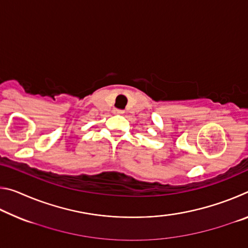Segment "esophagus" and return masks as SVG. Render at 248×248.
Instances as JSON below:
<instances>
[{"label": "esophagus", "mask_w": 248, "mask_h": 248, "mask_svg": "<svg viewBox=\"0 0 248 248\" xmlns=\"http://www.w3.org/2000/svg\"><path fill=\"white\" fill-rule=\"evenodd\" d=\"M114 114H116V115H123L124 114V110H121V109H114Z\"/></svg>", "instance_id": "obj_1"}]
</instances>
